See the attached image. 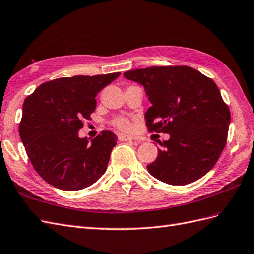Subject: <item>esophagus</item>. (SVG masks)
<instances>
[{"label":"esophagus","instance_id":"1","mask_svg":"<svg viewBox=\"0 0 254 254\" xmlns=\"http://www.w3.org/2000/svg\"><path fill=\"white\" fill-rule=\"evenodd\" d=\"M118 138L120 141H131L134 139L133 136H129L127 134H119L118 135Z\"/></svg>","mask_w":254,"mask_h":254}]
</instances>
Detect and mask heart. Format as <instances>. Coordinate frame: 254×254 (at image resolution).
<instances>
[{
    "label": "heart",
    "instance_id": "1",
    "mask_svg": "<svg viewBox=\"0 0 254 254\" xmlns=\"http://www.w3.org/2000/svg\"><path fill=\"white\" fill-rule=\"evenodd\" d=\"M114 126L122 129V131H129L132 127L131 122H129L127 118H116L114 120Z\"/></svg>",
    "mask_w": 254,
    "mask_h": 254
}]
</instances>
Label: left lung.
Listing matches in <instances>:
<instances>
[{
	"label": "left lung",
	"mask_w": 254,
	"mask_h": 254,
	"mask_svg": "<svg viewBox=\"0 0 254 254\" xmlns=\"http://www.w3.org/2000/svg\"><path fill=\"white\" fill-rule=\"evenodd\" d=\"M123 76L145 88L151 103L145 115L149 131L170 134L148 172L173 186L205 176L223 151L231 121L217 84L185 65L133 69Z\"/></svg>",
	"instance_id": "left-lung-1"
}]
</instances>
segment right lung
I'll list each match as a JSON object with an SVG mask.
<instances>
[{
    "instance_id": "obj_1",
    "label": "right lung",
    "mask_w": 254,
    "mask_h": 254,
    "mask_svg": "<svg viewBox=\"0 0 254 254\" xmlns=\"http://www.w3.org/2000/svg\"><path fill=\"white\" fill-rule=\"evenodd\" d=\"M119 75L58 78L24 100L19 134L34 170L49 185L77 191L105 173L118 137L103 131L89 141L78 131L95 110L97 93Z\"/></svg>"
}]
</instances>
